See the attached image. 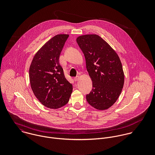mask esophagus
<instances>
[{
    "label": "esophagus",
    "mask_w": 155,
    "mask_h": 155,
    "mask_svg": "<svg viewBox=\"0 0 155 155\" xmlns=\"http://www.w3.org/2000/svg\"><path fill=\"white\" fill-rule=\"evenodd\" d=\"M79 79V76H76V77H75L74 78V81H78Z\"/></svg>",
    "instance_id": "1"
}]
</instances>
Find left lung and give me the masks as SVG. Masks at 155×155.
Masks as SVG:
<instances>
[{"label":"left lung","instance_id":"left-lung-1","mask_svg":"<svg viewBox=\"0 0 155 155\" xmlns=\"http://www.w3.org/2000/svg\"><path fill=\"white\" fill-rule=\"evenodd\" d=\"M82 51L92 89L87 95L94 108L105 110L118 99L124 84V73L120 58L110 45L97 35H85L77 38Z\"/></svg>","mask_w":155,"mask_h":155}]
</instances>
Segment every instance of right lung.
<instances>
[{
    "label": "right lung",
    "instance_id": "right-lung-1",
    "mask_svg": "<svg viewBox=\"0 0 155 155\" xmlns=\"http://www.w3.org/2000/svg\"><path fill=\"white\" fill-rule=\"evenodd\" d=\"M69 35H57L46 42L36 53L29 68L31 89L45 107L57 109L69 101L72 85L65 78L59 57Z\"/></svg>",
    "mask_w": 155,
    "mask_h": 155
}]
</instances>
